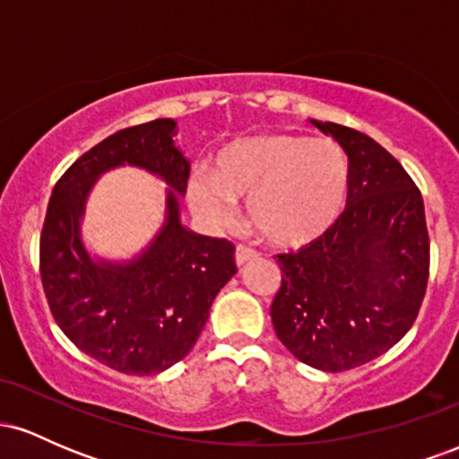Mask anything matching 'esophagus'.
Instances as JSON below:
<instances>
[{"mask_svg": "<svg viewBox=\"0 0 459 459\" xmlns=\"http://www.w3.org/2000/svg\"><path fill=\"white\" fill-rule=\"evenodd\" d=\"M256 259H259V252L252 250V247H246V246H237V250H235L237 267H244V265H247V263H252Z\"/></svg>", "mask_w": 459, "mask_h": 459, "instance_id": "1", "label": "esophagus"}]
</instances>
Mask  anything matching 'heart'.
<instances>
[{"instance_id":"obj_1","label":"heart","mask_w":459,"mask_h":459,"mask_svg":"<svg viewBox=\"0 0 459 459\" xmlns=\"http://www.w3.org/2000/svg\"><path fill=\"white\" fill-rule=\"evenodd\" d=\"M350 198V160L328 138L299 134L246 135L226 142L212 168L187 181L192 212L215 229L235 220V200H247V220L267 244L296 250L321 239Z\"/></svg>"}]
</instances>
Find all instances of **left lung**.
<instances>
[{"mask_svg": "<svg viewBox=\"0 0 459 459\" xmlns=\"http://www.w3.org/2000/svg\"><path fill=\"white\" fill-rule=\"evenodd\" d=\"M350 157L345 212L321 239L278 255L272 304L281 343L304 365L347 371L412 328L429 276L423 196L386 149L360 131L310 120Z\"/></svg>", "mask_w": 459, "mask_h": 459, "instance_id": "obj_1", "label": "left lung"}]
</instances>
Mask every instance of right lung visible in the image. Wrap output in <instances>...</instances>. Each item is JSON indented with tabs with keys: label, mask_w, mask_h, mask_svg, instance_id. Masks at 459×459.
Instances as JSON below:
<instances>
[{
	"label": "right lung",
	"mask_w": 459,
	"mask_h": 459,
	"mask_svg": "<svg viewBox=\"0 0 459 459\" xmlns=\"http://www.w3.org/2000/svg\"><path fill=\"white\" fill-rule=\"evenodd\" d=\"M175 135V120L157 118L83 152L56 183L40 235V278L56 324L83 354L127 376H155L183 360L237 273L230 241L181 222L189 161ZM123 165L167 183V212L144 251L112 262L87 250L81 222L93 183Z\"/></svg>",
	"instance_id": "add662e5"
}]
</instances>
